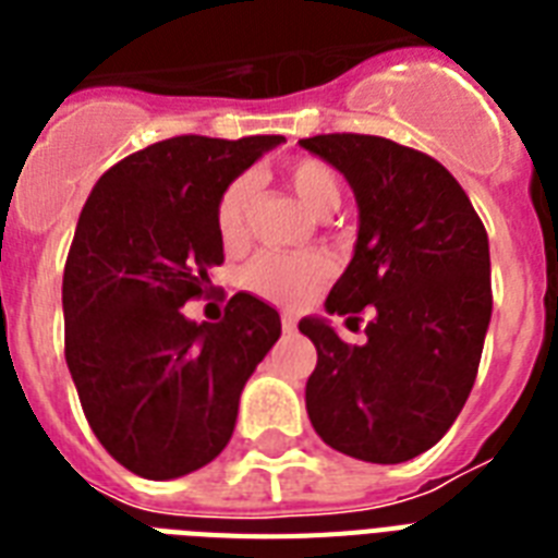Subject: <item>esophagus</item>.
<instances>
[{
	"instance_id": "34e87169",
	"label": "esophagus",
	"mask_w": 558,
	"mask_h": 558,
	"mask_svg": "<svg viewBox=\"0 0 558 558\" xmlns=\"http://www.w3.org/2000/svg\"><path fill=\"white\" fill-rule=\"evenodd\" d=\"M280 327H283V332H295V327H298L295 313H283V315H280Z\"/></svg>"
}]
</instances>
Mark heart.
Segmentation results:
<instances>
[{
	"mask_svg": "<svg viewBox=\"0 0 558 558\" xmlns=\"http://www.w3.org/2000/svg\"><path fill=\"white\" fill-rule=\"evenodd\" d=\"M287 185L315 217H330L344 202V179L330 161L298 156L283 168ZM254 185L248 177L231 179L217 199V231L226 248H240L248 236ZM330 260L322 254H257L243 275L245 289L271 304L298 306L330 280Z\"/></svg>",
	"mask_w": 558,
	"mask_h": 558,
	"instance_id": "b5f03b06",
	"label": "heart"
}]
</instances>
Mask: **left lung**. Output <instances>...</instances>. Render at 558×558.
I'll use <instances>...</instances> for the list:
<instances>
[{
    "label": "left lung",
    "mask_w": 558,
    "mask_h": 558,
    "mask_svg": "<svg viewBox=\"0 0 558 558\" xmlns=\"http://www.w3.org/2000/svg\"><path fill=\"white\" fill-rule=\"evenodd\" d=\"M301 147L341 170L359 202L356 254L327 313L371 310L350 348L322 318L298 324L318 350L306 414L327 446L402 463L449 432L475 385L493 315L489 240L440 161L379 135L330 133Z\"/></svg>",
    "instance_id": "8db88e82"
}]
</instances>
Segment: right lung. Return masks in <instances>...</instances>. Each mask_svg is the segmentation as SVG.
<instances>
[{
  "label": "right lung",
  "mask_w": 558,
  "mask_h": 558,
  "mask_svg": "<svg viewBox=\"0 0 558 558\" xmlns=\"http://www.w3.org/2000/svg\"><path fill=\"white\" fill-rule=\"evenodd\" d=\"M283 135H177L109 168L77 219L63 271L65 365L100 446L150 481L196 472L231 440L245 381L280 315L236 292L222 322L182 306L226 260L222 187Z\"/></svg>",
  "instance_id": "add662e5"
}]
</instances>
